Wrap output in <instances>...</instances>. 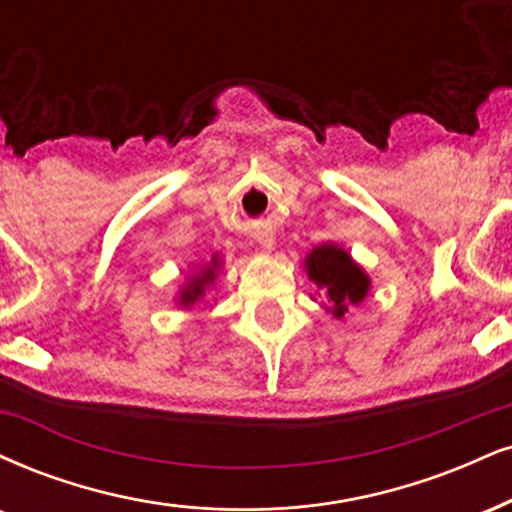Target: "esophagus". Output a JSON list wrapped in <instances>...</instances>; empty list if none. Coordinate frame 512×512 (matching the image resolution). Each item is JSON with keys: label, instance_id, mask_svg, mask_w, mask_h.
Wrapping results in <instances>:
<instances>
[{"label": "esophagus", "instance_id": "obj_1", "mask_svg": "<svg viewBox=\"0 0 512 512\" xmlns=\"http://www.w3.org/2000/svg\"><path fill=\"white\" fill-rule=\"evenodd\" d=\"M255 240L262 245V248L272 250V245H274V231H269V229H257V231H255Z\"/></svg>", "mask_w": 512, "mask_h": 512}]
</instances>
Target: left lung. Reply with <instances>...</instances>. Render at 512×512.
<instances>
[{
  "label": "left lung",
  "instance_id": "1",
  "mask_svg": "<svg viewBox=\"0 0 512 512\" xmlns=\"http://www.w3.org/2000/svg\"><path fill=\"white\" fill-rule=\"evenodd\" d=\"M307 276L329 295L334 303V317H343L346 303H360L367 295L369 279L357 264L350 260L346 250L336 245H322L310 252L305 260Z\"/></svg>",
  "mask_w": 512,
  "mask_h": 512
}]
</instances>
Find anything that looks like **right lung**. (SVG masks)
Wrapping results in <instances>:
<instances>
[{
  "mask_svg": "<svg viewBox=\"0 0 512 512\" xmlns=\"http://www.w3.org/2000/svg\"><path fill=\"white\" fill-rule=\"evenodd\" d=\"M214 264H217V262H214ZM212 279H214V272H212V269H207V272L202 274L200 279H195V281L190 283V286L186 288V291L181 293V303H183V305H190V303H195V300L200 298V295H202V291H205V286H207V283L212 281Z\"/></svg>",
  "mask_w": 512,
  "mask_h": 512,
  "instance_id": "obj_1",
  "label": "right lung"
}]
</instances>
